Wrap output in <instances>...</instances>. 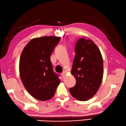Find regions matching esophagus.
I'll list each match as a JSON object with an SVG mask.
<instances>
[{
    "label": "esophagus",
    "mask_w": 126,
    "mask_h": 126,
    "mask_svg": "<svg viewBox=\"0 0 126 126\" xmlns=\"http://www.w3.org/2000/svg\"><path fill=\"white\" fill-rule=\"evenodd\" d=\"M65 75H66V72H63L62 73V77L63 78H64L65 77Z\"/></svg>",
    "instance_id": "1"
}]
</instances>
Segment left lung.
I'll use <instances>...</instances> for the list:
<instances>
[{
	"instance_id": "8db88e82",
	"label": "left lung",
	"mask_w": 126,
	"mask_h": 126,
	"mask_svg": "<svg viewBox=\"0 0 126 126\" xmlns=\"http://www.w3.org/2000/svg\"><path fill=\"white\" fill-rule=\"evenodd\" d=\"M71 74L76 84L70 88L74 98L86 101L97 93L103 76V62L100 51L93 40L81 38L75 46Z\"/></svg>"
}]
</instances>
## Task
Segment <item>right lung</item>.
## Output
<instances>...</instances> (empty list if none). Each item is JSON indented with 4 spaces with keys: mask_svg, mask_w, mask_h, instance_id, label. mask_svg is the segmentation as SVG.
Segmentation results:
<instances>
[{
    "mask_svg": "<svg viewBox=\"0 0 126 126\" xmlns=\"http://www.w3.org/2000/svg\"><path fill=\"white\" fill-rule=\"evenodd\" d=\"M61 38L43 36L31 39L19 61V73L24 87L33 98L45 101L52 98L61 80L53 71L50 56Z\"/></svg>",
    "mask_w": 126,
    "mask_h": 126,
    "instance_id": "1",
    "label": "right lung"
}]
</instances>
